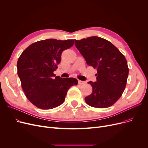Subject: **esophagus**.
I'll return each mask as SVG.
<instances>
[{
    "mask_svg": "<svg viewBox=\"0 0 148 148\" xmlns=\"http://www.w3.org/2000/svg\"><path fill=\"white\" fill-rule=\"evenodd\" d=\"M78 84H80V85H82V84H84V82L81 81V80H79V81H78Z\"/></svg>",
    "mask_w": 148,
    "mask_h": 148,
    "instance_id": "esophagus-1",
    "label": "esophagus"
}]
</instances>
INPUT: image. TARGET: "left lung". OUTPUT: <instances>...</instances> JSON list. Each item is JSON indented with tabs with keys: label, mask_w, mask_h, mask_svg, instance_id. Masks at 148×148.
Returning <instances> with one entry per match:
<instances>
[{
	"label": "left lung",
	"mask_w": 148,
	"mask_h": 148,
	"mask_svg": "<svg viewBox=\"0 0 148 148\" xmlns=\"http://www.w3.org/2000/svg\"><path fill=\"white\" fill-rule=\"evenodd\" d=\"M75 45L87 64L97 70V82H88L92 92L85 101L96 108L112 106L126 87L129 72L126 58L110 41L98 36L75 40Z\"/></svg>",
	"instance_id": "8db88e82"
}]
</instances>
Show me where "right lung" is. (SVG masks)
<instances>
[{"mask_svg": "<svg viewBox=\"0 0 148 148\" xmlns=\"http://www.w3.org/2000/svg\"><path fill=\"white\" fill-rule=\"evenodd\" d=\"M73 44L74 40L48 39L32 44L21 54L18 75L26 97L36 107L48 110L61 105L69 88L78 83L74 78L54 77L53 73L62 53Z\"/></svg>", "mask_w": 148, "mask_h": 148, "instance_id": "right-lung-1", "label": "right lung"}]
</instances>
